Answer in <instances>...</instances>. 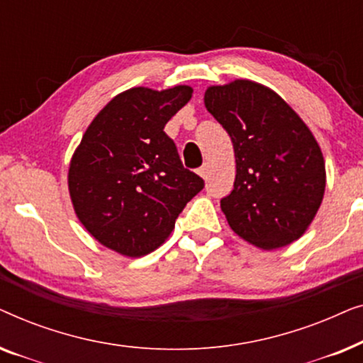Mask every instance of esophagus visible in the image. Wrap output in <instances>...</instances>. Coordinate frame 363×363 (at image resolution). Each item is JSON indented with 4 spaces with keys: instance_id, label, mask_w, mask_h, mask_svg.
I'll use <instances>...</instances> for the list:
<instances>
[{
    "instance_id": "1",
    "label": "esophagus",
    "mask_w": 363,
    "mask_h": 363,
    "mask_svg": "<svg viewBox=\"0 0 363 363\" xmlns=\"http://www.w3.org/2000/svg\"><path fill=\"white\" fill-rule=\"evenodd\" d=\"M198 173H200L201 178H206L208 177V163H203V167L198 170Z\"/></svg>"
}]
</instances>
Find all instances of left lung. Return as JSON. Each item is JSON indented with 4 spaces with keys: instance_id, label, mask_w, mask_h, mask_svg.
I'll list each match as a JSON object with an SVG mask.
<instances>
[{
    "instance_id": "left-lung-1",
    "label": "left lung",
    "mask_w": 363,
    "mask_h": 363,
    "mask_svg": "<svg viewBox=\"0 0 363 363\" xmlns=\"http://www.w3.org/2000/svg\"><path fill=\"white\" fill-rule=\"evenodd\" d=\"M205 107L235 148V188L221 200L228 225L264 251L299 240L325 193L314 133L279 94L250 79L208 86Z\"/></svg>"
}]
</instances>
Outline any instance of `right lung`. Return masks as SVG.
I'll use <instances>...</instances> for the list:
<instances>
[{"label":"right lung","mask_w":363,"mask_h":363,"mask_svg":"<svg viewBox=\"0 0 363 363\" xmlns=\"http://www.w3.org/2000/svg\"><path fill=\"white\" fill-rule=\"evenodd\" d=\"M191 96L185 84L163 91L132 87L89 123L71 157L67 186L77 220L102 246L125 257L155 251L205 186L183 168L163 132Z\"/></svg>","instance_id":"right-lung-1"}]
</instances>
